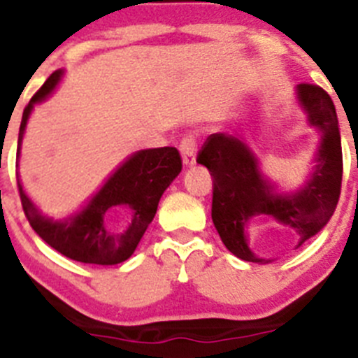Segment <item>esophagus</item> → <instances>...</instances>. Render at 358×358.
I'll list each match as a JSON object with an SVG mask.
<instances>
[{"mask_svg":"<svg viewBox=\"0 0 358 358\" xmlns=\"http://www.w3.org/2000/svg\"><path fill=\"white\" fill-rule=\"evenodd\" d=\"M196 150H198V143H196V135L192 131L185 134L180 141V153H182L183 164L187 167L194 166L196 162Z\"/></svg>","mask_w":358,"mask_h":358,"instance_id":"esophagus-1","label":"esophagus"}]
</instances>
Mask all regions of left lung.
<instances>
[{"label":"left lung","mask_w":358,"mask_h":358,"mask_svg":"<svg viewBox=\"0 0 358 358\" xmlns=\"http://www.w3.org/2000/svg\"><path fill=\"white\" fill-rule=\"evenodd\" d=\"M298 98L310 124L323 134L310 180L292 196H278L259 171V160L246 144L228 134L210 135L196 162L212 176V221L224 246L246 262H264L248 248L246 228L253 215H273L298 234V246L310 239L336 212L343 183V150L334 101L314 83H299Z\"/></svg>","instance_id":"1"}]
</instances>
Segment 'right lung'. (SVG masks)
Instances as JSON below:
<instances>
[{
  "label": "right lung",
  "instance_id": "1",
  "mask_svg": "<svg viewBox=\"0 0 358 358\" xmlns=\"http://www.w3.org/2000/svg\"><path fill=\"white\" fill-rule=\"evenodd\" d=\"M60 75L62 71H55L24 107L19 128L17 157L31 108L53 91ZM180 171L182 157L176 148L166 146L139 151L119 167L80 214L67 221H51L41 215L22 191L17 173L15 178L24 215L44 243L76 262L114 266L130 259L146 228L155 217L160 196ZM119 204H127L131 208L132 221L123 232H114L104 223V214L108 208Z\"/></svg>",
  "mask_w": 358,
  "mask_h": 358
}]
</instances>
